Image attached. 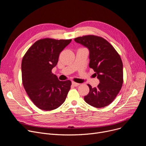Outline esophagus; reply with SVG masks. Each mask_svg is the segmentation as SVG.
<instances>
[{"mask_svg":"<svg viewBox=\"0 0 146 146\" xmlns=\"http://www.w3.org/2000/svg\"><path fill=\"white\" fill-rule=\"evenodd\" d=\"M72 85H73V86H74V87H76V86H79L80 84H79V83H77V82H74V81H73V82H72Z\"/></svg>","mask_w":146,"mask_h":146,"instance_id":"obj_1","label":"esophagus"}]
</instances>
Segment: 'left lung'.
I'll use <instances>...</instances> for the list:
<instances>
[{
	"label": "left lung",
	"mask_w": 146,
	"mask_h": 146,
	"mask_svg": "<svg viewBox=\"0 0 146 146\" xmlns=\"http://www.w3.org/2000/svg\"><path fill=\"white\" fill-rule=\"evenodd\" d=\"M77 43L87 47L90 51V68L100 81L97 87L90 88L84 96L91 106L101 108L109 105L114 100L123 84V64L121 58L113 46L104 38L86 35L74 38Z\"/></svg>",
	"instance_id": "left-lung-1"
}]
</instances>
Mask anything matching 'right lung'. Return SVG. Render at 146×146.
Instances as JSON below:
<instances>
[{
	"label": "right lung",
	"instance_id": "right-lung-1",
	"mask_svg": "<svg viewBox=\"0 0 146 146\" xmlns=\"http://www.w3.org/2000/svg\"><path fill=\"white\" fill-rule=\"evenodd\" d=\"M72 41L41 38L28 50L21 64L23 86L31 100L40 109L52 110L63 103L70 89V80L59 81L52 73L60 52Z\"/></svg>",
	"mask_w": 146,
	"mask_h": 146
}]
</instances>
